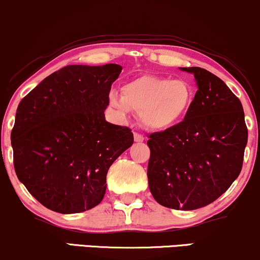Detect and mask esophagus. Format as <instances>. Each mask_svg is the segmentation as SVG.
Here are the masks:
<instances>
[{"instance_id":"1","label":"esophagus","mask_w":260,"mask_h":260,"mask_svg":"<svg viewBox=\"0 0 260 260\" xmlns=\"http://www.w3.org/2000/svg\"><path fill=\"white\" fill-rule=\"evenodd\" d=\"M134 139H135L136 142H143L145 141V136L141 135L139 133H134Z\"/></svg>"}]
</instances>
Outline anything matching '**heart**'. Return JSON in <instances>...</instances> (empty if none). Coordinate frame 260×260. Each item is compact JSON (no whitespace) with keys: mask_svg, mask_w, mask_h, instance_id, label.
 Segmentation results:
<instances>
[{"mask_svg":"<svg viewBox=\"0 0 260 260\" xmlns=\"http://www.w3.org/2000/svg\"><path fill=\"white\" fill-rule=\"evenodd\" d=\"M194 98V88L187 81L143 76L124 84L120 95L111 92L110 105L121 118L134 111L146 129L162 131L187 117Z\"/></svg>","mask_w":260,"mask_h":260,"instance_id":"b5f03b06","label":"heart"}]
</instances>
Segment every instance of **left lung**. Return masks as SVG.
<instances>
[{"label": "left lung", "instance_id": "8db88e82", "mask_svg": "<svg viewBox=\"0 0 260 260\" xmlns=\"http://www.w3.org/2000/svg\"><path fill=\"white\" fill-rule=\"evenodd\" d=\"M193 73L198 91L181 123L153 133L148 184L156 203L190 211L213 203L239 177L248 131L241 101L222 79L201 67Z\"/></svg>", "mask_w": 260, "mask_h": 260}]
</instances>
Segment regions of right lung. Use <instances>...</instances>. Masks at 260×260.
<instances>
[{
	"instance_id": "obj_1",
	"label": "right lung",
	"mask_w": 260,
	"mask_h": 260,
	"mask_svg": "<svg viewBox=\"0 0 260 260\" xmlns=\"http://www.w3.org/2000/svg\"><path fill=\"white\" fill-rule=\"evenodd\" d=\"M120 72L117 63L62 67L19 104L11 134L15 174L49 210L79 213L100 204L108 169L134 143L129 127L105 119Z\"/></svg>"
}]
</instances>
